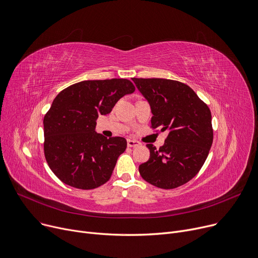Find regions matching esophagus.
<instances>
[{"label": "esophagus", "instance_id": "1", "mask_svg": "<svg viewBox=\"0 0 258 258\" xmlns=\"http://www.w3.org/2000/svg\"><path fill=\"white\" fill-rule=\"evenodd\" d=\"M138 145H140V142L137 141V140H132V139L127 140V147L128 148H136V147H138Z\"/></svg>", "mask_w": 258, "mask_h": 258}]
</instances>
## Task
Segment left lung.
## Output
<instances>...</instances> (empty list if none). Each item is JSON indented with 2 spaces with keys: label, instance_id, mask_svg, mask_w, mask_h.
I'll return each instance as SVG.
<instances>
[{
  "label": "left lung",
  "instance_id": "8db88e82",
  "mask_svg": "<svg viewBox=\"0 0 258 258\" xmlns=\"http://www.w3.org/2000/svg\"><path fill=\"white\" fill-rule=\"evenodd\" d=\"M132 80L151 106L152 127L169 132L159 149L147 144L150 159L139 165V173L157 187L180 186L196 176L209 155L213 143L211 110L184 83L160 78Z\"/></svg>",
  "mask_w": 258,
  "mask_h": 258
}]
</instances>
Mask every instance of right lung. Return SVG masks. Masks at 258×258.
<instances>
[{
  "label": "right lung",
  "instance_id": "obj_1",
  "mask_svg": "<svg viewBox=\"0 0 258 258\" xmlns=\"http://www.w3.org/2000/svg\"><path fill=\"white\" fill-rule=\"evenodd\" d=\"M134 92L135 86L127 79L87 80L63 89L53 99L43 120L44 154L62 182L91 189L109 180L126 140L98 134L96 121Z\"/></svg>",
  "mask_w": 258,
  "mask_h": 258
}]
</instances>
